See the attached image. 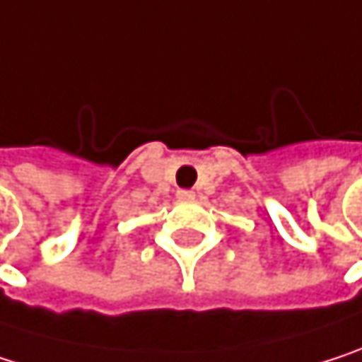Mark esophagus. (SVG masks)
Masks as SVG:
<instances>
[{
	"mask_svg": "<svg viewBox=\"0 0 362 362\" xmlns=\"http://www.w3.org/2000/svg\"><path fill=\"white\" fill-rule=\"evenodd\" d=\"M177 196H179L181 200H192V198H194V192H189V189H179Z\"/></svg>",
	"mask_w": 362,
	"mask_h": 362,
	"instance_id": "1",
	"label": "esophagus"
}]
</instances>
